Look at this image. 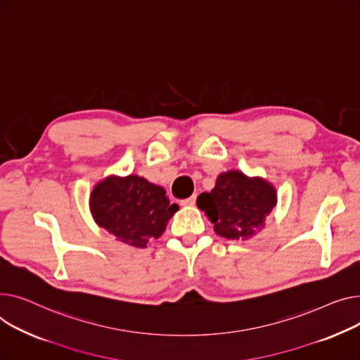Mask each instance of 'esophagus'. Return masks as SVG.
Returning <instances> with one entry per match:
<instances>
[{
    "mask_svg": "<svg viewBox=\"0 0 360 360\" xmlns=\"http://www.w3.org/2000/svg\"><path fill=\"white\" fill-rule=\"evenodd\" d=\"M196 195H193V196H190V198H187V199H184V200H181V205L183 206H193L195 203H196Z\"/></svg>",
    "mask_w": 360,
    "mask_h": 360,
    "instance_id": "1",
    "label": "esophagus"
}]
</instances>
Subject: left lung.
Returning a JSON list of instances; mask_svg holds the SVG:
<instances>
[{"label": "left lung", "mask_w": 360, "mask_h": 360, "mask_svg": "<svg viewBox=\"0 0 360 360\" xmlns=\"http://www.w3.org/2000/svg\"><path fill=\"white\" fill-rule=\"evenodd\" d=\"M276 188L263 177H248L229 170L217 177L210 192L199 195L196 203L214 224L217 236L247 240L264 228L267 215L276 206Z\"/></svg>", "instance_id": "8db88e82"}]
</instances>
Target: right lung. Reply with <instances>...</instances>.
<instances>
[{
  "label": "right lung",
  "mask_w": 360,
  "mask_h": 360,
  "mask_svg": "<svg viewBox=\"0 0 360 360\" xmlns=\"http://www.w3.org/2000/svg\"><path fill=\"white\" fill-rule=\"evenodd\" d=\"M90 210L96 224L109 231L117 241L145 248L162 236L179 205L170 203L164 187L138 174H112L93 187Z\"/></svg>",
  "instance_id": "1"
}]
</instances>
